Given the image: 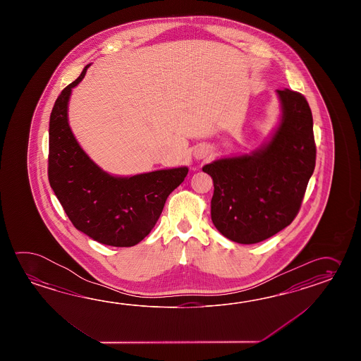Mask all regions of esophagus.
Segmentation results:
<instances>
[{"instance_id":"1","label":"esophagus","mask_w":361,"mask_h":361,"mask_svg":"<svg viewBox=\"0 0 361 361\" xmlns=\"http://www.w3.org/2000/svg\"><path fill=\"white\" fill-rule=\"evenodd\" d=\"M205 157V154H202V152H197L196 154V159H204Z\"/></svg>"}]
</instances>
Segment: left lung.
<instances>
[{
    "label": "left lung",
    "mask_w": 361,
    "mask_h": 361,
    "mask_svg": "<svg viewBox=\"0 0 361 361\" xmlns=\"http://www.w3.org/2000/svg\"><path fill=\"white\" fill-rule=\"evenodd\" d=\"M281 120L250 154L207 164L213 178L212 221L224 238L257 244L288 227L300 212L316 162L311 108L300 92L276 90Z\"/></svg>",
    "instance_id": "8db88e82"
}]
</instances>
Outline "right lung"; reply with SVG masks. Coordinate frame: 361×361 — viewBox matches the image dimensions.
<instances>
[{"instance_id": "obj_1", "label": "right lung", "mask_w": 361, "mask_h": 361, "mask_svg": "<svg viewBox=\"0 0 361 361\" xmlns=\"http://www.w3.org/2000/svg\"><path fill=\"white\" fill-rule=\"evenodd\" d=\"M89 67L55 100L49 126V182L77 230L104 245H137L154 228L188 168L114 177L90 160L68 123L71 92Z\"/></svg>"}]
</instances>
